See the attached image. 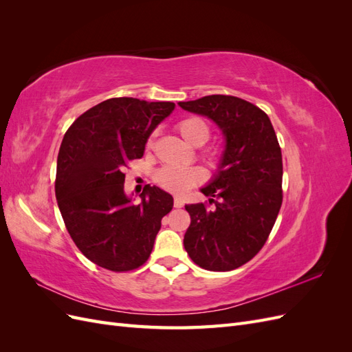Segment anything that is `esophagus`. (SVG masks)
Segmentation results:
<instances>
[{
    "instance_id": "34e87169",
    "label": "esophagus",
    "mask_w": 352,
    "mask_h": 352,
    "mask_svg": "<svg viewBox=\"0 0 352 352\" xmlns=\"http://www.w3.org/2000/svg\"><path fill=\"white\" fill-rule=\"evenodd\" d=\"M173 206H175L176 208H182V207H184V199L180 198V197H175V199H173Z\"/></svg>"
}]
</instances>
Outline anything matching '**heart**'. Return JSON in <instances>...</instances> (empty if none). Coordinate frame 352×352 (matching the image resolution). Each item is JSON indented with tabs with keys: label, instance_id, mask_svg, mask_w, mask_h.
<instances>
[{
	"label": "heart",
	"instance_id": "obj_1",
	"mask_svg": "<svg viewBox=\"0 0 352 352\" xmlns=\"http://www.w3.org/2000/svg\"><path fill=\"white\" fill-rule=\"evenodd\" d=\"M176 131L184 140L194 145H204L211 136V127L207 120L198 116H190L180 120L176 124ZM153 146V136L148 140L146 148ZM204 157L210 163H217L220 154L214 150H208L204 153ZM204 175L197 167H176V166H164L155 173V182L163 189L173 194H184L189 188H192L202 182Z\"/></svg>",
	"mask_w": 352,
	"mask_h": 352
}]
</instances>
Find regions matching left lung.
Segmentation results:
<instances>
[{
  "label": "left lung",
  "instance_id": "1",
  "mask_svg": "<svg viewBox=\"0 0 352 352\" xmlns=\"http://www.w3.org/2000/svg\"><path fill=\"white\" fill-rule=\"evenodd\" d=\"M207 116L226 136L219 173L202 188L211 197L185 210L190 225L184 245L190 260L211 272L238 269L264 247L282 206V151L269 116L232 95L179 102Z\"/></svg>",
  "mask_w": 352,
  "mask_h": 352
}]
</instances>
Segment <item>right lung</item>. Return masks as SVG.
<instances>
[{"instance_id": "add662e5", "label": "right lung", "mask_w": 352, "mask_h": 352, "mask_svg": "<svg viewBox=\"0 0 352 352\" xmlns=\"http://www.w3.org/2000/svg\"><path fill=\"white\" fill-rule=\"evenodd\" d=\"M175 102L122 97L80 114L58 151L56 197L79 251L102 269L131 272L148 260L173 197L157 186L140 204L124 194V168L144 155L148 136Z\"/></svg>"}]
</instances>
